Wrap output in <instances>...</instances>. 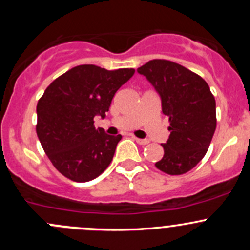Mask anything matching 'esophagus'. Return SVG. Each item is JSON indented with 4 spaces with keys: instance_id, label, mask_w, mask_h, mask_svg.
I'll return each mask as SVG.
<instances>
[{
    "instance_id": "34e87169",
    "label": "esophagus",
    "mask_w": 250,
    "mask_h": 250,
    "mask_svg": "<svg viewBox=\"0 0 250 250\" xmlns=\"http://www.w3.org/2000/svg\"><path fill=\"white\" fill-rule=\"evenodd\" d=\"M134 140L137 141L138 144H140V145H146V144H148L147 139H139V138H134Z\"/></svg>"
}]
</instances>
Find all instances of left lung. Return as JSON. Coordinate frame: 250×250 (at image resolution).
I'll use <instances>...</instances> for the list:
<instances>
[{"label": "left lung", "mask_w": 250, "mask_h": 250, "mask_svg": "<svg viewBox=\"0 0 250 250\" xmlns=\"http://www.w3.org/2000/svg\"><path fill=\"white\" fill-rule=\"evenodd\" d=\"M161 98L170 135L156 167L170 175L192 169L204 157L216 128L215 99L202 77L169 60H150L137 70Z\"/></svg>", "instance_id": "obj_1"}]
</instances>
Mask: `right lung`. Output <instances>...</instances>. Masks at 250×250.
<instances>
[{
	"instance_id": "obj_1",
	"label": "right lung",
	"mask_w": 250,
	"mask_h": 250,
	"mask_svg": "<svg viewBox=\"0 0 250 250\" xmlns=\"http://www.w3.org/2000/svg\"><path fill=\"white\" fill-rule=\"evenodd\" d=\"M134 72L78 65L44 90L37 103V137L53 166L67 179L85 183L109 167L122 135L97 129L94 117L106 116L115 93Z\"/></svg>"
}]
</instances>
